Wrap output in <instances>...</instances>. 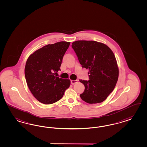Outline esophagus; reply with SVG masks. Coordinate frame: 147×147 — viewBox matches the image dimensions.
<instances>
[{"label":"esophagus","instance_id":"1","mask_svg":"<svg viewBox=\"0 0 147 147\" xmlns=\"http://www.w3.org/2000/svg\"><path fill=\"white\" fill-rule=\"evenodd\" d=\"M77 80H71V83L72 84H76V83L77 82Z\"/></svg>","mask_w":147,"mask_h":147}]
</instances>
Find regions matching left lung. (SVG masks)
Masks as SVG:
<instances>
[{"mask_svg":"<svg viewBox=\"0 0 147 147\" xmlns=\"http://www.w3.org/2000/svg\"><path fill=\"white\" fill-rule=\"evenodd\" d=\"M72 47L82 67L89 69V80H80L85 87L80 97L88 103L103 102L113 90L118 78L114 53L107 45L95 41H76Z\"/></svg>","mask_w":147,"mask_h":147,"instance_id":"8db88e82","label":"left lung"}]
</instances>
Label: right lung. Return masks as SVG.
Segmentation results:
<instances>
[{
    "instance_id": "add662e5",
    "label": "right lung",
    "mask_w": 147,
    "mask_h": 147,
    "mask_svg": "<svg viewBox=\"0 0 147 147\" xmlns=\"http://www.w3.org/2000/svg\"><path fill=\"white\" fill-rule=\"evenodd\" d=\"M70 42L61 41L38 49L28 58L24 74L28 87L39 102L49 105L59 101L70 81L57 77Z\"/></svg>"
}]
</instances>
